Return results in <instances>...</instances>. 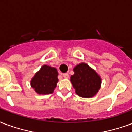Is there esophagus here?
Instances as JSON below:
<instances>
[{"label": "esophagus", "instance_id": "esophagus-1", "mask_svg": "<svg viewBox=\"0 0 132 132\" xmlns=\"http://www.w3.org/2000/svg\"><path fill=\"white\" fill-rule=\"evenodd\" d=\"M63 77L64 78H69V74L68 73H63Z\"/></svg>", "mask_w": 132, "mask_h": 132}]
</instances>
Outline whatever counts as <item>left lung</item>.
<instances>
[{
	"mask_svg": "<svg viewBox=\"0 0 132 132\" xmlns=\"http://www.w3.org/2000/svg\"><path fill=\"white\" fill-rule=\"evenodd\" d=\"M74 74L71 76V82L76 93L84 98L92 97L100 89L101 79L88 64L81 63L73 69Z\"/></svg>",
	"mask_w": 132,
	"mask_h": 132,
	"instance_id": "left-lung-1",
	"label": "left lung"
}]
</instances>
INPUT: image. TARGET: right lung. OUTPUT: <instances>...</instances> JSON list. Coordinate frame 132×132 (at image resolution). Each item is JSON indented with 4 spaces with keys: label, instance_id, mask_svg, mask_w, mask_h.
<instances>
[{
    "label": "right lung",
    "instance_id": "add662e5",
    "mask_svg": "<svg viewBox=\"0 0 132 132\" xmlns=\"http://www.w3.org/2000/svg\"><path fill=\"white\" fill-rule=\"evenodd\" d=\"M58 72L55 68L43 65L31 79V85L36 93L50 94L54 92L58 82Z\"/></svg>",
    "mask_w": 132,
    "mask_h": 132
}]
</instances>
